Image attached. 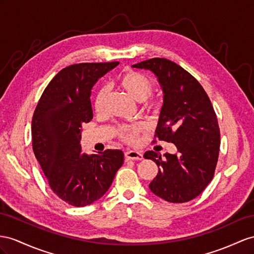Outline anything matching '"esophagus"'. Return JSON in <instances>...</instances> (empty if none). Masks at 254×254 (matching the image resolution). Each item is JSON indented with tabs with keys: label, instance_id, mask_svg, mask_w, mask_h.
Masks as SVG:
<instances>
[{
	"label": "esophagus",
	"instance_id": "obj_1",
	"mask_svg": "<svg viewBox=\"0 0 254 254\" xmlns=\"http://www.w3.org/2000/svg\"><path fill=\"white\" fill-rule=\"evenodd\" d=\"M125 157H126V160H135V161H139L144 159V157H142V154L140 152L131 151V150L127 151L125 153Z\"/></svg>",
	"mask_w": 254,
	"mask_h": 254
}]
</instances>
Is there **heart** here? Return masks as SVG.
Returning a JSON list of instances; mask_svg holds the SVG:
<instances>
[{"instance_id": "b5f03b06", "label": "heart", "mask_w": 254, "mask_h": 254, "mask_svg": "<svg viewBox=\"0 0 254 254\" xmlns=\"http://www.w3.org/2000/svg\"><path fill=\"white\" fill-rule=\"evenodd\" d=\"M116 83L132 96L135 101L141 102V107L146 112H155L159 109L160 102L158 99L150 96L154 90V81L150 76L139 70L127 69L117 78ZM108 91L105 87L96 90L93 96V108L97 114L105 110ZM145 123L137 122L134 125H120L116 128V136L120 140L128 145H135L139 135L145 132Z\"/></svg>"}]
</instances>
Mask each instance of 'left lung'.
Wrapping results in <instances>:
<instances>
[{
    "mask_svg": "<svg viewBox=\"0 0 254 254\" xmlns=\"http://www.w3.org/2000/svg\"><path fill=\"white\" fill-rule=\"evenodd\" d=\"M133 67L153 71L164 92L153 141L173 142L178 150L164 157L145 152V159L159 167L149 188L170 203H186L198 196L213 178L220 150L217 115L201 84L175 62L152 58Z\"/></svg>",
    "mask_w": 254,
    "mask_h": 254,
    "instance_id": "obj_1",
    "label": "left lung"
}]
</instances>
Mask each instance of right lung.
<instances>
[{
    "label": "right lung",
    "mask_w": 254,
    "mask_h": 254,
    "mask_svg": "<svg viewBox=\"0 0 254 254\" xmlns=\"http://www.w3.org/2000/svg\"><path fill=\"white\" fill-rule=\"evenodd\" d=\"M119 62L78 63L48 83L32 118V147L50 189L75 207L92 204L112 186L125 154L107 149L82 153L81 128L93 118L90 95L99 78Z\"/></svg>",
    "instance_id": "add662e5"
}]
</instances>
